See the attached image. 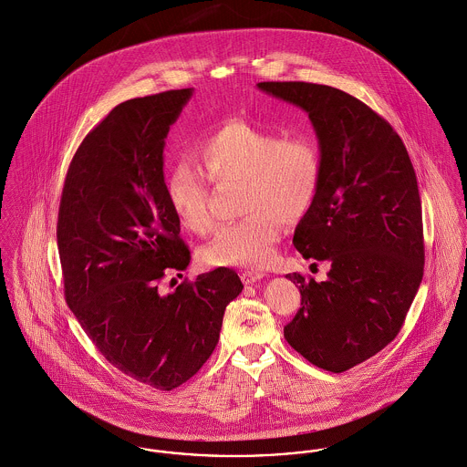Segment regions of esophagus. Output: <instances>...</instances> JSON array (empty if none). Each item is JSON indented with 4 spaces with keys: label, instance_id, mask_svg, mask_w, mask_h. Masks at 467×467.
Here are the masks:
<instances>
[{
    "label": "esophagus",
    "instance_id": "obj_1",
    "mask_svg": "<svg viewBox=\"0 0 467 467\" xmlns=\"http://www.w3.org/2000/svg\"><path fill=\"white\" fill-rule=\"evenodd\" d=\"M263 277H265V274H263V272H257V270H245V272H242V281H244V285H254V283L261 281Z\"/></svg>",
    "mask_w": 467,
    "mask_h": 467
}]
</instances>
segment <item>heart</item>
<instances>
[{"mask_svg":"<svg viewBox=\"0 0 467 467\" xmlns=\"http://www.w3.org/2000/svg\"><path fill=\"white\" fill-rule=\"evenodd\" d=\"M195 161L174 165L165 178V197L181 225L195 234L213 227L208 181L240 182L238 212L199 257L208 266H265L275 255L281 220L295 223L311 208L322 178V158L307 137L283 139L244 119L220 124L195 145Z\"/></svg>","mask_w":467,"mask_h":467,"instance_id":"obj_1","label":"heart"}]
</instances>
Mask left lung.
Listing matches in <instances>:
<instances>
[{
  "instance_id": "obj_1",
  "label": "left lung",
  "mask_w": 467,
  "mask_h": 467,
  "mask_svg": "<svg viewBox=\"0 0 467 467\" xmlns=\"http://www.w3.org/2000/svg\"><path fill=\"white\" fill-rule=\"evenodd\" d=\"M257 88L302 108L317 131L322 178L293 245L328 261L327 281L287 274L302 307L285 327L311 364L341 373L388 347L423 279L421 199L409 152L391 124L358 98L306 81Z\"/></svg>"
}]
</instances>
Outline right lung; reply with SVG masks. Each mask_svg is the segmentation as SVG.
Here are the masks:
<instances>
[{"label":"right lung","instance_id":"1","mask_svg":"<svg viewBox=\"0 0 467 467\" xmlns=\"http://www.w3.org/2000/svg\"><path fill=\"white\" fill-rule=\"evenodd\" d=\"M192 94L169 90L113 108L72 158L57 225L74 317L109 364L160 391L210 359L223 311L244 289L223 266L171 293L158 289L190 263L165 197L163 147Z\"/></svg>","mask_w":467,"mask_h":467}]
</instances>
